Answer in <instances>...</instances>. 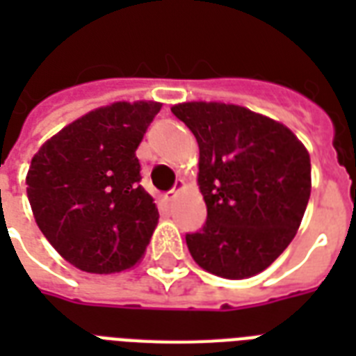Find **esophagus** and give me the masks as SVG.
<instances>
[{
	"mask_svg": "<svg viewBox=\"0 0 356 356\" xmlns=\"http://www.w3.org/2000/svg\"><path fill=\"white\" fill-rule=\"evenodd\" d=\"M183 186V181H179V183H175V188H172L170 192H166V195H164V200L166 201H172L173 197H175V194L179 192V188Z\"/></svg>",
	"mask_w": 356,
	"mask_h": 356,
	"instance_id": "esophagus-1",
	"label": "esophagus"
}]
</instances>
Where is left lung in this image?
Returning a JSON list of instances; mask_svg holds the SVG:
<instances>
[{
    "label": "left lung",
    "mask_w": 356,
    "mask_h": 356,
    "mask_svg": "<svg viewBox=\"0 0 356 356\" xmlns=\"http://www.w3.org/2000/svg\"><path fill=\"white\" fill-rule=\"evenodd\" d=\"M172 113L200 145L207 222L186 233L190 254L214 275L245 279L288 248L310 197V156L282 123L225 103H181Z\"/></svg>",
    "instance_id": "left-lung-1"
}]
</instances>
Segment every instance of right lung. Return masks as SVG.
Returning a JSON list of instances; mask_svg holds the SVG:
<instances>
[{"label":"right lung","instance_id":"right-lung-1","mask_svg":"<svg viewBox=\"0 0 356 356\" xmlns=\"http://www.w3.org/2000/svg\"><path fill=\"white\" fill-rule=\"evenodd\" d=\"M161 103H113L75 120L42 145L27 197L47 242L88 273L133 268L159 222L142 188L136 147Z\"/></svg>","mask_w":356,"mask_h":356}]
</instances>
